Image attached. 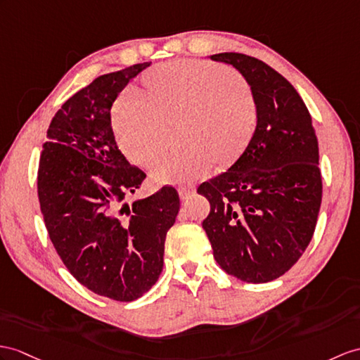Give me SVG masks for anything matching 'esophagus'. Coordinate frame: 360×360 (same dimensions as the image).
<instances>
[{"label":"esophagus","mask_w":360,"mask_h":360,"mask_svg":"<svg viewBox=\"0 0 360 360\" xmlns=\"http://www.w3.org/2000/svg\"><path fill=\"white\" fill-rule=\"evenodd\" d=\"M194 194H195V189L192 188V186H181V188H179V195H180L181 200H188Z\"/></svg>","instance_id":"34e87169"}]
</instances>
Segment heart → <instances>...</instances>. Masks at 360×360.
Returning a JSON list of instances; mask_svg holds the SVG:
<instances>
[{
  "label": "heart",
  "mask_w": 360,
  "mask_h": 360,
  "mask_svg": "<svg viewBox=\"0 0 360 360\" xmlns=\"http://www.w3.org/2000/svg\"><path fill=\"white\" fill-rule=\"evenodd\" d=\"M145 93L124 91L112 107V128L131 162L150 166L169 145V124L183 119L180 153L155 162L159 183L205 177L215 166L233 160L253 137L259 107L246 79L236 70L180 59L143 76Z\"/></svg>",
  "instance_id": "b5f03b06"
}]
</instances>
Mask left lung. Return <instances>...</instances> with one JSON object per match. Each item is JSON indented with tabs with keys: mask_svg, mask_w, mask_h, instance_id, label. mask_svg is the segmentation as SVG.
Returning <instances> with one entry per match:
<instances>
[{
	"mask_svg": "<svg viewBox=\"0 0 360 360\" xmlns=\"http://www.w3.org/2000/svg\"><path fill=\"white\" fill-rule=\"evenodd\" d=\"M246 77L259 107L255 134L227 172L201 183L203 229L227 274L261 284L283 276L309 246L322 201L318 139L301 96L262 60L210 56Z\"/></svg>",
	"mask_w": 360,
	"mask_h": 360,
	"instance_id": "obj_1",
	"label": "left lung"
}]
</instances>
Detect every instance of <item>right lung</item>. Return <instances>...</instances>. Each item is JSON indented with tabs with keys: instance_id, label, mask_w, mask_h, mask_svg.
<instances>
[{
	"instance_id": "1",
	"label": "right lung",
	"mask_w": 360,
	"mask_h": 360,
	"mask_svg": "<svg viewBox=\"0 0 360 360\" xmlns=\"http://www.w3.org/2000/svg\"><path fill=\"white\" fill-rule=\"evenodd\" d=\"M146 67L102 75L68 98L50 122L38 169L41 212L59 258L77 283L120 302L136 301L159 279L180 209L172 186L125 201L146 175L119 151L110 110Z\"/></svg>"
}]
</instances>
